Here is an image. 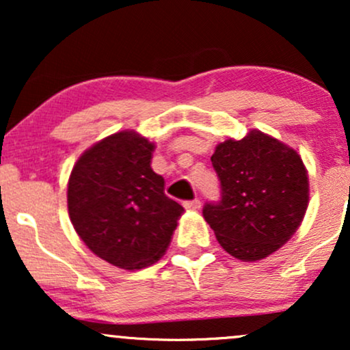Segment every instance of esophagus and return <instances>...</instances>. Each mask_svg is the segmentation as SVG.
Returning a JSON list of instances; mask_svg holds the SVG:
<instances>
[{
	"instance_id": "obj_1",
	"label": "esophagus",
	"mask_w": 350,
	"mask_h": 350,
	"mask_svg": "<svg viewBox=\"0 0 350 350\" xmlns=\"http://www.w3.org/2000/svg\"><path fill=\"white\" fill-rule=\"evenodd\" d=\"M184 207L191 208V211H196V208L200 207V200L199 199H192V200H186L184 202Z\"/></svg>"
}]
</instances>
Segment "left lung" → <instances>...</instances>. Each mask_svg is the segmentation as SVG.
I'll use <instances>...</instances> for the list:
<instances>
[{
    "label": "left lung",
    "instance_id": "1",
    "mask_svg": "<svg viewBox=\"0 0 350 350\" xmlns=\"http://www.w3.org/2000/svg\"><path fill=\"white\" fill-rule=\"evenodd\" d=\"M222 199L204 219L226 252L242 262L267 258L298 230L309 202L308 171L293 148L252 130L226 139L211 158Z\"/></svg>",
    "mask_w": 350,
    "mask_h": 350
}]
</instances>
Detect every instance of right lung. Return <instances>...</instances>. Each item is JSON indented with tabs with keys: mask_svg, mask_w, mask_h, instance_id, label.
Wrapping results in <instances>:
<instances>
[{
	"mask_svg": "<svg viewBox=\"0 0 350 350\" xmlns=\"http://www.w3.org/2000/svg\"><path fill=\"white\" fill-rule=\"evenodd\" d=\"M152 151L154 143L136 131H118L80 156L67 186L75 232L95 255L124 270L158 262L184 212L164 194Z\"/></svg>",
	"mask_w": 350,
	"mask_h": 350,
	"instance_id": "right-lung-1",
	"label": "right lung"
}]
</instances>
